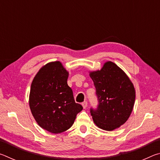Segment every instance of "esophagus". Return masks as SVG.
<instances>
[{
	"label": "esophagus",
	"instance_id": "obj_1",
	"mask_svg": "<svg viewBox=\"0 0 160 160\" xmlns=\"http://www.w3.org/2000/svg\"><path fill=\"white\" fill-rule=\"evenodd\" d=\"M82 107H83L84 109H85V108H86L87 107H88V102H86V101L83 102L82 103Z\"/></svg>",
	"mask_w": 160,
	"mask_h": 160
}]
</instances>
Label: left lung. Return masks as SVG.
I'll list each match as a JSON object with an SVG mask.
<instances>
[{
  "label": "left lung",
  "mask_w": 160,
  "mask_h": 160,
  "mask_svg": "<svg viewBox=\"0 0 160 160\" xmlns=\"http://www.w3.org/2000/svg\"><path fill=\"white\" fill-rule=\"evenodd\" d=\"M98 104L90 108L94 123L105 131H113L128 120L134 106L133 85L120 68L107 62L100 70L90 72Z\"/></svg>",
  "instance_id": "left-lung-1"
}]
</instances>
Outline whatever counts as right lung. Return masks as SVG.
I'll return each mask as SVG.
<instances>
[{
    "instance_id": "obj_1",
    "label": "right lung",
    "mask_w": 160,
    "mask_h": 160,
    "mask_svg": "<svg viewBox=\"0 0 160 160\" xmlns=\"http://www.w3.org/2000/svg\"><path fill=\"white\" fill-rule=\"evenodd\" d=\"M68 72L59 61L42 67L32 82L29 107L37 123L52 133L69 129L82 105L75 102L68 85Z\"/></svg>"
}]
</instances>
